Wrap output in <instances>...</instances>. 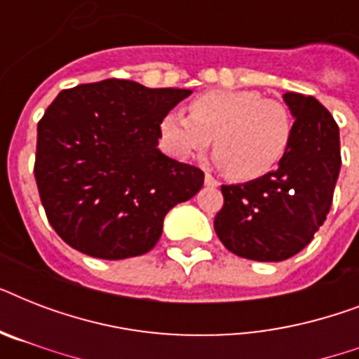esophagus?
Masks as SVG:
<instances>
[{
  "instance_id": "esophagus-1",
  "label": "esophagus",
  "mask_w": 359,
  "mask_h": 359,
  "mask_svg": "<svg viewBox=\"0 0 359 359\" xmlns=\"http://www.w3.org/2000/svg\"><path fill=\"white\" fill-rule=\"evenodd\" d=\"M205 184H207V186H210V188H218V186H219V182H218V180H216V179H214V177H212V175H205Z\"/></svg>"
}]
</instances>
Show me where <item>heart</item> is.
Masks as SVG:
<instances>
[{"mask_svg":"<svg viewBox=\"0 0 359 359\" xmlns=\"http://www.w3.org/2000/svg\"><path fill=\"white\" fill-rule=\"evenodd\" d=\"M169 154L191 160L216 147L214 163L238 180H255L278 168L289 151L292 121L283 104L250 89H216L190 102V115L171 109L160 121Z\"/></svg>","mask_w":359,"mask_h":359,"instance_id":"b5f03b06","label":"heart"}]
</instances>
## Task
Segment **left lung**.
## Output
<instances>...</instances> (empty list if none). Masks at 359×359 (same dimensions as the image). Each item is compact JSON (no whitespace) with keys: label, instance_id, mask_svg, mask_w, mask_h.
<instances>
[{"label":"left lung","instance_id":"left-lung-1","mask_svg":"<svg viewBox=\"0 0 359 359\" xmlns=\"http://www.w3.org/2000/svg\"><path fill=\"white\" fill-rule=\"evenodd\" d=\"M294 124L278 169L261 179L222 186L214 218L222 244L235 255L279 262L313 240L328 216L341 169L339 126L317 98L285 93Z\"/></svg>","mask_w":359,"mask_h":359}]
</instances>
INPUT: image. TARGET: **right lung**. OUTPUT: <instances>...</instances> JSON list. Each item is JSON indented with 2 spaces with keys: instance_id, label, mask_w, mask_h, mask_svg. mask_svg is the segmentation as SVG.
Listing matches in <instances>:
<instances>
[{
  "instance_id": "1",
  "label": "right lung",
  "mask_w": 359,
  "mask_h": 359,
  "mask_svg": "<svg viewBox=\"0 0 359 359\" xmlns=\"http://www.w3.org/2000/svg\"><path fill=\"white\" fill-rule=\"evenodd\" d=\"M191 89L104 80L57 95L36 128L35 179L55 233L74 250L119 261L151 251L165 214L205 173L158 149L160 121Z\"/></svg>"
}]
</instances>
